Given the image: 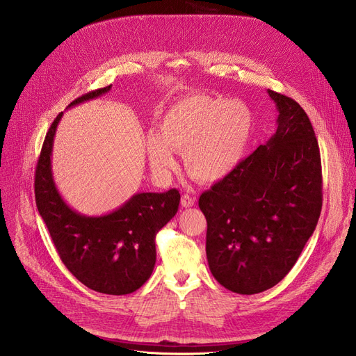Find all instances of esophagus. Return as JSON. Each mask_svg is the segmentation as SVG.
Segmentation results:
<instances>
[{"label":"esophagus","mask_w":356,"mask_h":356,"mask_svg":"<svg viewBox=\"0 0 356 356\" xmlns=\"http://www.w3.org/2000/svg\"><path fill=\"white\" fill-rule=\"evenodd\" d=\"M180 203H181L183 208H192L195 204V199L189 195H183L181 199H180Z\"/></svg>","instance_id":"34e87169"}]
</instances>
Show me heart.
I'll return each instance as SVG.
<instances>
[{
  "label": "heart",
  "mask_w": 356,
  "mask_h": 356,
  "mask_svg": "<svg viewBox=\"0 0 356 356\" xmlns=\"http://www.w3.org/2000/svg\"><path fill=\"white\" fill-rule=\"evenodd\" d=\"M254 124L252 109L242 101L208 93L186 97L167 108L157 136L147 137L149 164L167 176L176 167L173 149L183 153L186 170L195 180H223L244 160Z\"/></svg>",
  "instance_id": "b5f03b06"
}]
</instances>
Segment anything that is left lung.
Here are the masks:
<instances>
[{
	"mask_svg": "<svg viewBox=\"0 0 356 356\" xmlns=\"http://www.w3.org/2000/svg\"><path fill=\"white\" fill-rule=\"evenodd\" d=\"M267 92L278 111L275 133L199 199L211 273L238 294L282 282L322 211V164L312 122L294 99Z\"/></svg>",
	"mask_w": 356,
	"mask_h": 356,
	"instance_id": "1",
	"label": "left lung"
}]
</instances>
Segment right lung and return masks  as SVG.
Returning a JSON list of instances; mask_svg holds the SVG:
<instances>
[{
	"label": "right lung",
	"instance_id": "obj_1",
	"mask_svg": "<svg viewBox=\"0 0 356 356\" xmlns=\"http://www.w3.org/2000/svg\"><path fill=\"white\" fill-rule=\"evenodd\" d=\"M111 86L92 90L67 108L105 95ZM50 125L35 167V204L66 268L82 284L104 294L122 296L138 290L156 266V235L179 209L180 193H136L122 207L101 216H86L60 196L51 172L56 128Z\"/></svg>",
	"mask_w": 356,
	"mask_h": 356
}]
</instances>
